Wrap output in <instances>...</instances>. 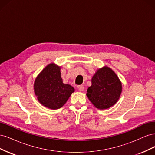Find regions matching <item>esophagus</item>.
I'll return each mask as SVG.
<instances>
[{"label":"esophagus","mask_w":155,"mask_h":155,"mask_svg":"<svg viewBox=\"0 0 155 155\" xmlns=\"http://www.w3.org/2000/svg\"><path fill=\"white\" fill-rule=\"evenodd\" d=\"M78 88L79 91L82 92L84 90V87H83V85H79V86H78Z\"/></svg>","instance_id":"obj_1"}]
</instances>
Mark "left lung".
Here are the masks:
<instances>
[{
    "instance_id": "left-lung-1",
    "label": "left lung",
    "mask_w": 155,
    "mask_h": 155,
    "mask_svg": "<svg viewBox=\"0 0 155 155\" xmlns=\"http://www.w3.org/2000/svg\"><path fill=\"white\" fill-rule=\"evenodd\" d=\"M87 89V96L96 108L107 109L118 101L122 85L116 74L110 67L104 66L96 70Z\"/></svg>"
}]
</instances>
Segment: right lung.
Here are the masks:
<instances>
[{"label": "right lung", "instance_id": "obj_1", "mask_svg": "<svg viewBox=\"0 0 155 155\" xmlns=\"http://www.w3.org/2000/svg\"><path fill=\"white\" fill-rule=\"evenodd\" d=\"M34 90L37 100L50 109L62 107L75 89L63 82L61 67L54 63L48 64L35 79Z\"/></svg>", "mask_w": 155, "mask_h": 155}]
</instances>
